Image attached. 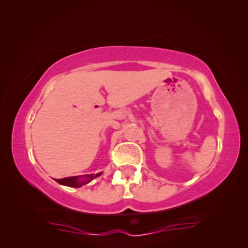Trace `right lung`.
Masks as SVG:
<instances>
[{
  "label": "right lung",
  "instance_id": "1",
  "mask_svg": "<svg viewBox=\"0 0 248 248\" xmlns=\"http://www.w3.org/2000/svg\"><path fill=\"white\" fill-rule=\"evenodd\" d=\"M100 173L98 174H88L86 175L85 180H79V176H70V178H64V179H56V182L60 184H62V186H72V187H79L84 184L89 183L93 179L99 176Z\"/></svg>",
  "mask_w": 248,
  "mask_h": 248
}]
</instances>
